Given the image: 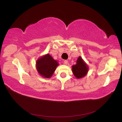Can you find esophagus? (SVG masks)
I'll return each mask as SVG.
<instances>
[{"label":"esophagus","instance_id":"1","mask_svg":"<svg viewBox=\"0 0 122 122\" xmlns=\"http://www.w3.org/2000/svg\"><path fill=\"white\" fill-rule=\"evenodd\" d=\"M64 63H65V65H68V62L67 60H65V61H64Z\"/></svg>","mask_w":122,"mask_h":122}]
</instances>
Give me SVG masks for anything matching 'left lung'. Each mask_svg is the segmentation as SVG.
Here are the masks:
<instances>
[{"instance_id": "obj_1", "label": "left lung", "mask_w": 122, "mask_h": 122, "mask_svg": "<svg viewBox=\"0 0 122 122\" xmlns=\"http://www.w3.org/2000/svg\"><path fill=\"white\" fill-rule=\"evenodd\" d=\"M72 71L78 79L84 77L87 74L88 67L81 56L78 57L76 65L72 66Z\"/></svg>"}]
</instances>
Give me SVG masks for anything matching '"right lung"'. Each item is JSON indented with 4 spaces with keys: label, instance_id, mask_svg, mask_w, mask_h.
<instances>
[{
    "label": "right lung",
    "instance_id": "right-lung-1",
    "mask_svg": "<svg viewBox=\"0 0 122 122\" xmlns=\"http://www.w3.org/2000/svg\"><path fill=\"white\" fill-rule=\"evenodd\" d=\"M59 66L49 54L40 57L36 62V68L39 74L45 78H50Z\"/></svg>",
    "mask_w": 122,
    "mask_h": 122
}]
</instances>
